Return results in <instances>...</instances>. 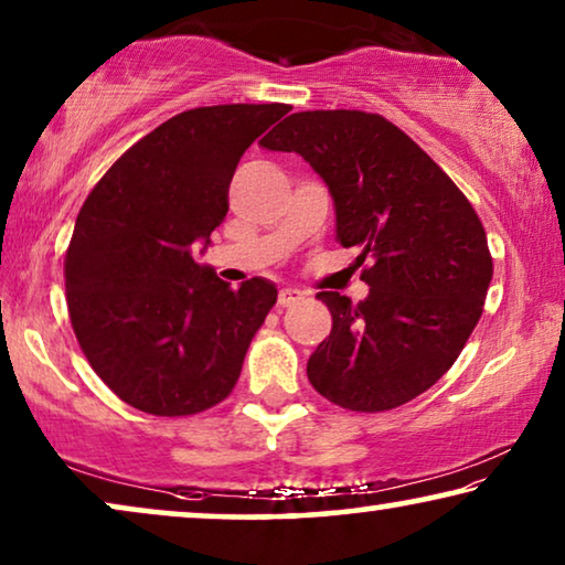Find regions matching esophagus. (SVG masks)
Masks as SVG:
<instances>
[{
    "mask_svg": "<svg viewBox=\"0 0 565 565\" xmlns=\"http://www.w3.org/2000/svg\"><path fill=\"white\" fill-rule=\"evenodd\" d=\"M300 300H303V292L296 290V288H282L280 296H277V306L292 308V306H298Z\"/></svg>",
    "mask_w": 565,
    "mask_h": 565,
    "instance_id": "1",
    "label": "esophagus"
}]
</instances>
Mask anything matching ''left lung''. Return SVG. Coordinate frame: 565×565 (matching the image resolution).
Here are the masks:
<instances>
[{
  "label": "left lung",
  "instance_id": "8db88e82",
  "mask_svg": "<svg viewBox=\"0 0 565 565\" xmlns=\"http://www.w3.org/2000/svg\"><path fill=\"white\" fill-rule=\"evenodd\" d=\"M262 146L296 151L329 184L337 238L358 249L370 296L323 290L331 334L308 381L331 404L391 412L431 388L473 334L493 259L483 223L458 184L377 113L306 110Z\"/></svg>",
  "mask_w": 565,
  "mask_h": 565
}]
</instances>
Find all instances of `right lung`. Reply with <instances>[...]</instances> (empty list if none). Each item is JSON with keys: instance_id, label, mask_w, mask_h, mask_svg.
I'll return each mask as SVG.
<instances>
[{"instance_id": "right-lung-1", "label": "right lung", "mask_w": 565, "mask_h": 565, "mask_svg": "<svg viewBox=\"0 0 565 565\" xmlns=\"http://www.w3.org/2000/svg\"><path fill=\"white\" fill-rule=\"evenodd\" d=\"M290 105L184 110L130 146L84 200L64 259L76 342L120 401L192 416L231 396L275 306L273 282L234 290L192 259L228 213L238 159Z\"/></svg>"}]
</instances>
